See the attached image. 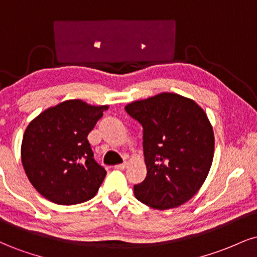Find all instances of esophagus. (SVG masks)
I'll return each mask as SVG.
<instances>
[{
  "instance_id": "esophagus-1",
  "label": "esophagus",
  "mask_w": 257,
  "mask_h": 257,
  "mask_svg": "<svg viewBox=\"0 0 257 257\" xmlns=\"http://www.w3.org/2000/svg\"><path fill=\"white\" fill-rule=\"evenodd\" d=\"M114 168H116L117 170H124L126 168V163L124 162V163H120V164H117V166H114Z\"/></svg>"
}]
</instances>
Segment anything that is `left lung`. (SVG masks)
<instances>
[{"mask_svg": "<svg viewBox=\"0 0 257 257\" xmlns=\"http://www.w3.org/2000/svg\"><path fill=\"white\" fill-rule=\"evenodd\" d=\"M144 129L147 175L134 186L138 200L155 209L184 204L198 192L214 157V133L193 100L173 93L125 106Z\"/></svg>", "mask_w": 257, "mask_h": 257, "instance_id": "1", "label": "left lung"}]
</instances>
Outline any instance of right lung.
Here are the masks:
<instances>
[{"label": "right lung", "instance_id": "obj_1", "mask_svg": "<svg viewBox=\"0 0 257 257\" xmlns=\"http://www.w3.org/2000/svg\"><path fill=\"white\" fill-rule=\"evenodd\" d=\"M107 108L67 100L43 111L28 125L22 163L32 186L44 198L73 205L98 192L106 170L94 159L87 137Z\"/></svg>", "mask_w": 257, "mask_h": 257}]
</instances>
